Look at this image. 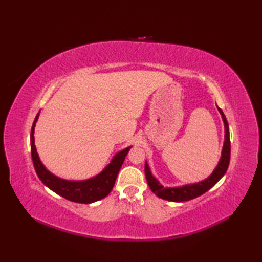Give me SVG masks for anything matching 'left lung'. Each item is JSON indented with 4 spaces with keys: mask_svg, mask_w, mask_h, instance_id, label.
I'll use <instances>...</instances> for the list:
<instances>
[{
    "mask_svg": "<svg viewBox=\"0 0 262 262\" xmlns=\"http://www.w3.org/2000/svg\"><path fill=\"white\" fill-rule=\"evenodd\" d=\"M222 116V119L224 122V143L223 148H222L221 159L217 163L216 168L213 172L206 178V179L194 182V183H188V185H182L178 187H163L161 185L160 181L152 174V171L149 169L147 162H145V176L148 183V187L151 190L157 194L159 198H162L169 202H188L193 198H197L202 196L203 193L208 191L210 188H213L217 182H219L225 172L229 168L230 164V157H231V143H230V129L229 124L225 118V115L223 114L220 108H217Z\"/></svg>",
    "mask_w": 262,
    "mask_h": 262,
    "instance_id": "left-lung-1",
    "label": "left lung"
}]
</instances>
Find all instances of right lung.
<instances>
[{"instance_id":"obj_1","label":"right lung","mask_w":262,"mask_h":262,"mask_svg":"<svg viewBox=\"0 0 262 262\" xmlns=\"http://www.w3.org/2000/svg\"><path fill=\"white\" fill-rule=\"evenodd\" d=\"M39 114H40V111L37 114L35 121H33L30 134L31 158L39 179L51 190L74 203L91 204L107 197L109 192L113 190L116 178L118 176V172L122 163H124L126 155L129 152L132 146H128L121 149L118 153H116L115 157L111 159L110 163L97 176L89 178V179L85 180L63 179V178L55 176L51 171L47 170L38 155L33 134H35V127L39 118Z\"/></svg>"}]
</instances>
